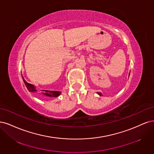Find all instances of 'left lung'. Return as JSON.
Returning a JSON list of instances; mask_svg holds the SVG:
<instances>
[{
	"label": "left lung",
	"mask_w": 154,
	"mask_h": 154,
	"mask_svg": "<svg viewBox=\"0 0 154 154\" xmlns=\"http://www.w3.org/2000/svg\"><path fill=\"white\" fill-rule=\"evenodd\" d=\"M98 95H102V94L100 93H98Z\"/></svg>",
	"instance_id": "left-lung-1"
}]
</instances>
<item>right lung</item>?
<instances>
[{"label": "right lung", "mask_w": 154, "mask_h": 154, "mask_svg": "<svg viewBox=\"0 0 154 154\" xmlns=\"http://www.w3.org/2000/svg\"><path fill=\"white\" fill-rule=\"evenodd\" d=\"M22 79H23V81L25 83V84H26V86L27 88V90L30 91V92H35L36 91V89H35V87H34L32 84H29L28 82H27L26 81L24 80V79L22 77ZM43 91H45V93L43 94H45V95H47V96H48V97H57L58 96L60 95L61 94V92L60 91H48V90H43Z\"/></svg>", "instance_id": "obj_1"}]
</instances>
